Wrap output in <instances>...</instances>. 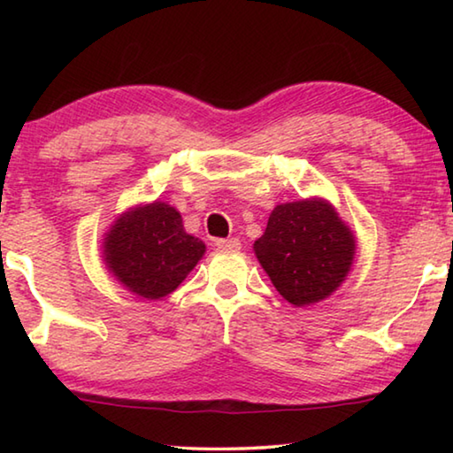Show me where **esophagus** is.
I'll return each instance as SVG.
<instances>
[{
    "instance_id": "obj_1",
    "label": "esophagus",
    "mask_w": 453,
    "mask_h": 453,
    "mask_svg": "<svg viewBox=\"0 0 453 453\" xmlns=\"http://www.w3.org/2000/svg\"><path fill=\"white\" fill-rule=\"evenodd\" d=\"M216 245L218 250H226V251H237L242 248L240 240H235V237H229V240H218Z\"/></svg>"
}]
</instances>
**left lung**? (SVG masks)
<instances>
[{
	"instance_id": "obj_1",
	"label": "left lung",
	"mask_w": 453,
	"mask_h": 453,
	"mask_svg": "<svg viewBox=\"0 0 453 453\" xmlns=\"http://www.w3.org/2000/svg\"><path fill=\"white\" fill-rule=\"evenodd\" d=\"M254 251L283 300L303 308L326 300L348 278L356 237L332 203L311 197L275 205Z\"/></svg>"
}]
</instances>
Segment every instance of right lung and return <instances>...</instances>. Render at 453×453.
Returning a JSON list of instances; mask_svg holds the SVG:
<instances>
[{
    "label": "right lung",
    "instance_id": "add662e5",
    "mask_svg": "<svg viewBox=\"0 0 453 453\" xmlns=\"http://www.w3.org/2000/svg\"><path fill=\"white\" fill-rule=\"evenodd\" d=\"M205 254V243L183 229L165 202L121 213L104 237V262L121 286L143 300H162Z\"/></svg>",
    "mask_w": 453,
    "mask_h": 453
}]
</instances>
